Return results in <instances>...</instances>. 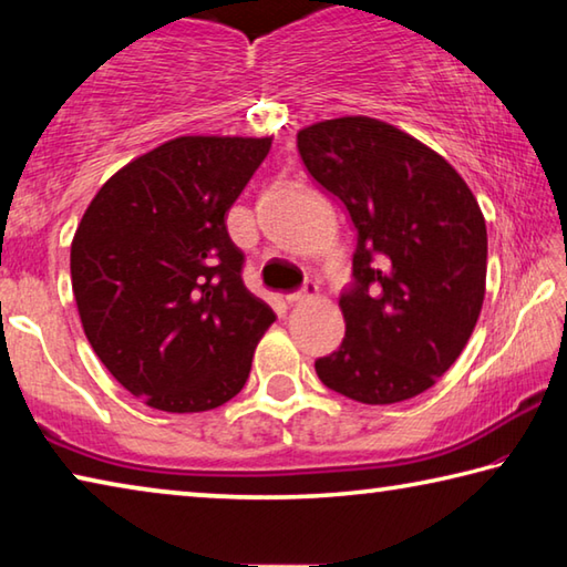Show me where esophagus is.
Wrapping results in <instances>:
<instances>
[{"label":"esophagus","mask_w":567,"mask_h":567,"mask_svg":"<svg viewBox=\"0 0 567 567\" xmlns=\"http://www.w3.org/2000/svg\"><path fill=\"white\" fill-rule=\"evenodd\" d=\"M318 292H320V287H318V285H315V282H305L302 290L290 292V295L285 297V300L290 302V305H305V302L315 300V297H318Z\"/></svg>","instance_id":"obj_1"}]
</instances>
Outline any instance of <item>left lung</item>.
<instances>
[{
  "label": "left lung",
  "instance_id": "8db88e82",
  "mask_svg": "<svg viewBox=\"0 0 567 567\" xmlns=\"http://www.w3.org/2000/svg\"><path fill=\"white\" fill-rule=\"evenodd\" d=\"M312 179L358 229L342 344L318 378L364 405L433 388L475 330L485 297L487 229L465 179L408 132L338 117L297 132Z\"/></svg>",
  "mask_w": 567,
  "mask_h": 567
}]
</instances>
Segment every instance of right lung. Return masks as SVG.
<instances>
[{
	"mask_svg": "<svg viewBox=\"0 0 567 567\" xmlns=\"http://www.w3.org/2000/svg\"><path fill=\"white\" fill-rule=\"evenodd\" d=\"M270 137H177L104 182L72 239V290L104 368L145 405L205 412L245 388L275 322L225 215Z\"/></svg>",
	"mask_w": 567,
	"mask_h": 567,
	"instance_id": "obj_1",
	"label": "right lung"
}]
</instances>
